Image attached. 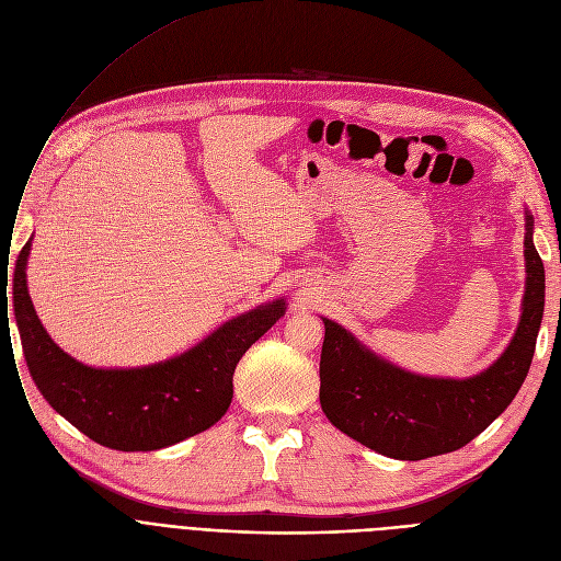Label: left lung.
<instances>
[{
    "label": "left lung",
    "instance_id": "obj_1",
    "mask_svg": "<svg viewBox=\"0 0 561 561\" xmlns=\"http://www.w3.org/2000/svg\"><path fill=\"white\" fill-rule=\"evenodd\" d=\"M525 210V294L505 353L478 376L427 378L391 365L340 323L323 319L321 410L351 439L393 459H425L467 446L514 401L530 371L546 301L543 262Z\"/></svg>",
    "mask_w": 561,
    "mask_h": 561
}]
</instances>
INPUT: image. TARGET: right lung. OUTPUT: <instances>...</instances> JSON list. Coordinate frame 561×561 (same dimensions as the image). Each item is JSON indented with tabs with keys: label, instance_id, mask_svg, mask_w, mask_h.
<instances>
[{
	"label": "right lung",
	"instance_id": "add662e5",
	"mask_svg": "<svg viewBox=\"0 0 561 561\" xmlns=\"http://www.w3.org/2000/svg\"><path fill=\"white\" fill-rule=\"evenodd\" d=\"M28 251L31 242L15 265V319L31 378L60 416L115 450H158L208 431L233 401L240 357L285 314V299H276L221 323L172 359L138 369H94L54 344L33 310Z\"/></svg>",
	"mask_w": 561,
	"mask_h": 561
}]
</instances>
